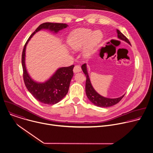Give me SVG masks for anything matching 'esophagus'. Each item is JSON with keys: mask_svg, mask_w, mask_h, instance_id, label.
Here are the masks:
<instances>
[{"mask_svg": "<svg viewBox=\"0 0 153 153\" xmlns=\"http://www.w3.org/2000/svg\"><path fill=\"white\" fill-rule=\"evenodd\" d=\"M81 71H82V68H81V67H80L79 65H76V66H74V68H73V72H74V73L80 72Z\"/></svg>", "mask_w": 153, "mask_h": 153, "instance_id": "obj_1", "label": "esophagus"}]
</instances>
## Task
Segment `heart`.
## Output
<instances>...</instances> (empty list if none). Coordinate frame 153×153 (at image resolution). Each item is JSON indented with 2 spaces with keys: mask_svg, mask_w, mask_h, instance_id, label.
Returning a JSON list of instances; mask_svg holds the SVG:
<instances>
[{
  "mask_svg": "<svg viewBox=\"0 0 153 153\" xmlns=\"http://www.w3.org/2000/svg\"><path fill=\"white\" fill-rule=\"evenodd\" d=\"M103 37V33L100 30L80 28L74 30L68 35L67 43L71 49L75 51L82 48V56L88 58L95 53Z\"/></svg>",
  "mask_w": 153,
  "mask_h": 153,
  "instance_id": "obj_1",
  "label": "heart"
}]
</instances>
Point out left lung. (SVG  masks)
<instances>
[{
    "instance_id": "left-lung-1",
    "label": "left lung",
    "mask_w": 153,
    "mask_h": 153,
    "mask_svg": "<svg viewBox=\"0 0 153 153\" xmlns=\"http://www.w3.org/2000/svg\"><path fill=\"white\" fill-rule=\"evenodd\" d=\"M117 33L118 39L123 40L129 44L131 45V43L129 40L126 38L125 36H124L119 30H116ZM82 69L85 73L86 77V94L87 95L88 98L89 100L93 103L95 105L100 107H111L116 104H117L124 97L125 95L116 98H109L102 97V95H100L94 88L91 82V80L88 74V69H87V64H84L82 65Z\"/></svg>"
}]
</instances>
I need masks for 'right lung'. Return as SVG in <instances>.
<instances>
[{
	"instance_id": "right-lung-1",
	"label": "right lung",
	"mask_w": 153,
	"mask_h": 153,
	"mask_svg": "<svg viewBox=\"0 0 153 153\" xmlns=\"http://www.w3.org/2000/svg\"><path fill=\"white\" fill-rule=\"evenodd\" d=\"M68 25L62 23L45 22L40 24L31 34L25 43L22 53V66L23 79L26 88L30 93L39 102L48 105H53L67 95L71 80L73 76L74 65L67 67H61L56 70L53 75L45 82H37L29 75L25 65V49L31 38L41 30H48L54 33L67 28Z\"/></svg>"
}]
</instances>
